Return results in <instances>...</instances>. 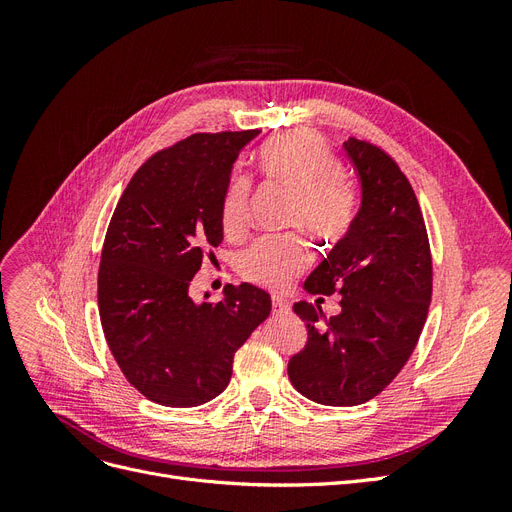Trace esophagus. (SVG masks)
<instances>
[{
	"label": "esophagus",
	"instance_id": "1",
	"mask_svg": "<svg viewBox=\"0 0 512 512\" xmlns=\"http://www.w3.org/2000/svg\"><path fill=\"white\" fill-rule=\"evenodd\" d=\"M288 309H290V305H288V301H286V299H282V297H273V314L282 316V314H288Z\"/></svg>",
	"mask_w": 512,
	"mask_h": 512
}]
</instances>
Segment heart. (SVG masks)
Listing matches in <instances>:
<instances>
[{
  "label": "heart",
  "mask_w": 512,
  "mask_h": 512,
  "mask_svg": "<svg viewBox=\"0 0 512 512\" xmlns=\"http://www.w3.org/2000/svg\"><path fill=\"white\" fill-rule=\"evenodd\" d=\"M258 173L267 183L294 194L290 228L333 245L346 237L356 218V190L342 173L333 147L314 132H288L271 138L258 151ZM220 224L224 235L239 241L252 226V181L232 177L222 198ZM309 265L307 245L297 235L265 237L239 260L247 282L271 290L286 288Z\"/></svg>",
  "instance_id": "b5f03b06"
}]
</instances>
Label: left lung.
Segmentation results:
<instances>
[{"instance_id":"obj_1","label":"left lung","mask_w":512,"mask_h":512,"mask_svg":"<svg viewBox=\"0 0 512 512\" xmlns=\"http://www.w3.org/2000/svg\"><path fill=\"white\" fill-rule=\"evenodd\" d=\"M361 175L352 228L307 277L312 294H339L342 312L294 303L307 344L288 363L294 389L322 406H359L380 395L414 352L431 301V250L408 177L378 145L344 143Z\"/></svg>"}]
</instances>
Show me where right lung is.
Wrapping results in <instances>:
<instances>
[{
  "label": "right lung",
  "instance_id": "1",
  "mask_svg": "<svg viewBox=\"0 0 512 512\" xmlns=\"http://www.w3.org/2000/svg\"><path fill=\"white\" fill-rule=\"evenodd\" d=\"M258 130L198 132L136 170L106 228L100 322L121 374L153 404L194 408L230 382L232 359L271 314L252 284L196 305L190 282L224 239L222 198L239 151Z\"/></svg>",
  "mask_w": 512,
  "mask_h": 512
}]
</instances>
